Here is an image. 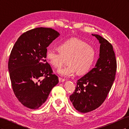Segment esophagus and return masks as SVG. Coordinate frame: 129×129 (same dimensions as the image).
I'll return each mask as SVG.
<instances>
[{
  "instance_id": "obj_1",
  "label": "esophagus",
  "mask_w": 129,
  "mask_h": 129,
  "mask_svg": "<svg viewBox=\"0 0 129 129\" xmlns=\"http://www.w3.org/2000/svg\"><path fill=\"white\" fill-rule=\"evenodd\" d=\"M58 80H59L60 82H64L65 81L64 79H62V78H61V77H58Z\"/></svg>"
}]
</instances>
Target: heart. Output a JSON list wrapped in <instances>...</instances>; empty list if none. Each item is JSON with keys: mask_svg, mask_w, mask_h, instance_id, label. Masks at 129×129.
I'll use <instances>...</instances> for the list:
<instances>
[{"mask_svg": "<svg viewBox=\"0 0 129 129\" xmlns=\"http://www.w3.org/2000/svg\"><path fill=\"white\" fill-rule=\"evenodd\" d=\"M58 51L49 49L46 52V58L49 63L56 68L63 65L67 58L68 64L59 69L57 73L62 76L69 77L76 72L79 75L87 73L93 65L95 52L87 42L73 38L61 42L57 46Z\"/></svg>", "mask_w": 129, "mask_h": 129, "instance_id": "1", "label": "heart"}]
</instances>
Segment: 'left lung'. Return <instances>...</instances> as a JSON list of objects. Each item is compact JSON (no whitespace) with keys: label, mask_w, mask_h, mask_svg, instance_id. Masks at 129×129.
I'll list each match as a JSON object with an SVG mask.
<instances>
[{"label":"left lung","mask_w":129,"mask_h":129,"mask_svg":"<svg viewBox=\"0 0 129 129\" xmlns=\"http://www.w3.org/2000/svg\"><path fill=\"white\" fill-rule=\"evenodd\" d=\"M100 44L99 58L95 67L77 80L70 100L76 110L91 111L102 104L115 79L117 62L112 45L98 34H93Z\"/></svg>","instance_id":"obj_1"}]
</instances>
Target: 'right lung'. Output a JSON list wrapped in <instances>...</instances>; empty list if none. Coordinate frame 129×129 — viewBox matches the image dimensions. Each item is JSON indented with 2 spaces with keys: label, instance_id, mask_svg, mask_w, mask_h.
<instances>
[{
  "label": "right lung",
  "instance_id": "obj_1",
  "mask_svg": "<svg viewBox=\"0 0 129 129\" xmlns=\"http://www.w3.org/2000/svg\"><path fill=\"white\" fill-rule=\"evenodd\" d=\"M60 36L50 28L38 27L23 33L10 54L8 68L15 96L31 109L41 107L58 83L47 62V47Z\"/></svg>",
  "mask_w": 129,
  "mask_h": 129
}]
</instances>
